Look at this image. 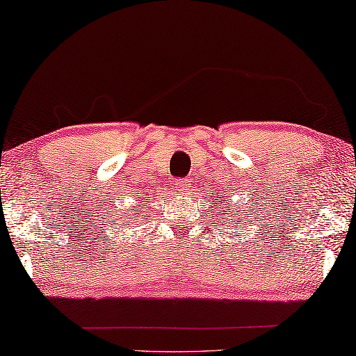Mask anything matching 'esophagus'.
<instances>
[{"label": "esophagus", "mask_w": 356, "mask_h": 356, "mask_svg": "<svg viewBox=\"0 0 356 356\" xmlns=\"http://www.w3.org/2000/svg\"><path fill=\"white\" fill-rule=\"evenodd\" d=\"M173 189L179 192V194H184V192H188L189 191V179L188 178L177 179V181L173 183Z\"/></svg>", "instance_id": "obj_1"}]
</instances>
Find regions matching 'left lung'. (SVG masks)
<instances>
[{"mask_svg":"<svg viewBox=\"0 0 356 356\" xmlns=\"http://www.w3.org/2000/svg\"><path fill=\"white\" fill-rule=\"evenodd\" d=\"M214 195H216V192H214ZM214 202H219L218 205V213L222 214L224 219H230V222H235V216H233V208H232V203H230V199H224V197L220 195H216L214 197ZM214 205V203H213ZM229 224V222H227Z\"/></svg>","mask_w":356,"mask_h":356,"instance_id":"8db88e82","label":"left lung"}]
</instances>
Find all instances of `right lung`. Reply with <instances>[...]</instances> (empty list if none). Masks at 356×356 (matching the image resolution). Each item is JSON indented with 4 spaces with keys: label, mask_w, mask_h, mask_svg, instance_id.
<instances>
[{
    "label": "right lung",
    "mask_w": 356,
    "mask_h": 356,
    "mask_svg": "<svg viewBox=\"0 0 356 356\" xmlns=\"http://www.w3.org/2000/svg\"><path fill=\"white\" fill-rule=\"evenodd\" d=\"M140 205H142V203H138V205L137 207H140ZM134 208V211H132V218H127L126 216V214H124V218H126V225H127V229H129V227H132L134 224H136L137 222V220H138V218L140 216H147V214H142V209H138V208Z\"/></svg>",
    "instance_id": "right-lung-1"
}]
</instances>
